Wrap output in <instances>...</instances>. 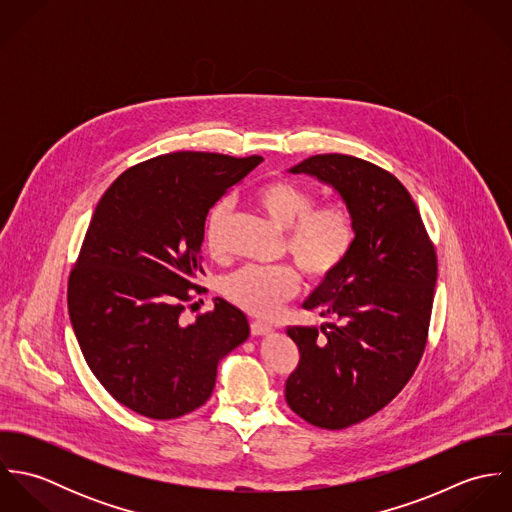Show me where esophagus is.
<instances>
[{"instance_id": "1", "label": "esophagus", "mask_w": 512, "mask_h": 512, "mask_svg": "<svg viewBox=\"0 0 512 512\" xmlns=\"http://www.w3.org/2000/svg\"><path fill=\"white\" fill-rule=\"evenodd\" d=\"M250 333H252L254 337L268 335V333H272V327H270L268 323H262V321H252V323H250Z\"/></svg>"}]
</instances>
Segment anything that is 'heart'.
I'll return each mask as SVG.
<instances>
[{"label": "heart", "mask_w": 512, "mask_h": 512, "mask_svg": "<svg viewBox=\"0 0 512 512\" xmlns=\"http://www.w3.org/2000/svg\"><path fill=\"white\" fill-rule=\"evenodd\" d=\"M254 199L270 219L288 230V252L311 282L331 278L347 262L355 246L357 224L345 203L315 207V195L309 189L286 179L262 185ZM230 213V199H220L209 213L205 238L213 254L224 250ZM222 292L248 313L270 317L299 292V276L290 266H244L224 280Z\"/></svg>", "instance_id": "b5f03b06"}]
</instances>
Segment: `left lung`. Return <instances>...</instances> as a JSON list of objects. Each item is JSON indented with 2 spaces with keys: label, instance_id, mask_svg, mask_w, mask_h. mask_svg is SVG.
Segmentation results:
<instances>
[{
  "label": "left lung",
  "instance_id": "1",
  "mask_svg": "<svg viewBox=\"0 0 512 512\" xmlns=\"http://www.w3.org/2000/svg\"><path fill=\"white\" fill-rule=\"evenodd\" d=\"M333 187L351 209L357 238L337 274L303 303L325 317L288 327L299 365L286 400L305 422L343 430L382 410L420 363L438 280V258L406 187L365 159L323 153L290 169Z\"/></svg>",
  "mask_w": 512,
  "mask_h": 512
}]
</instances>
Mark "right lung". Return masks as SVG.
<instances>
[{"label":"right lung","instance_id":"obj_1","mask_svg":"<svg viewBox=\"0 0 512 512\" xmlns=\"http://www.w3.org/2000/svg\"><path fill=\"white\" fill-rule=\"evenodd\" d=\"M260 155L165 153L124 171L102 195L69 278V315L86 365L126 408L173 420L203 406L220 361L248 335L246 315L217 297L185 325L205 274L209 209Z\"/></svg>","mask_w":512,"mask_h":512}]
</instances>
